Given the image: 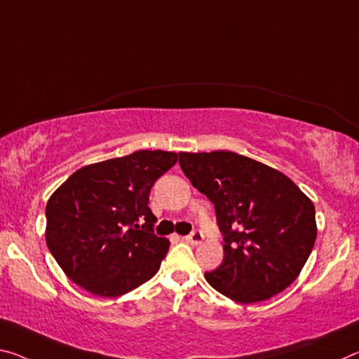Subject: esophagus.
Here are the masks:
<instances>
[{
	"label": "esophagus",
	"mask_w": 359,
	"mask_h": 359,
	"mask_svg": "<svg viewBox=\"0 0 359 359\" xmlns=\"http://www.w3.org/2000/svg\"><path fill=\"white\" fill-rule=\"evenodd\" d=\"M203 240H204V235H203L201 231H198V230L193 231L191 235L185 236V241H189L190 244H200Z\"/></svg>",
	"instance_id": "esophagus-1"
}]
</instances>
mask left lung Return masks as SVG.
Returning a JSON list of instances; mask_svg holds the SVG:
<instances>
[{
  "instance_id": "8db88e82",
  "label": "left lung",
  "mask_w": 359,
  "mask_h": 359,
  "mask_svg": "<svg viewBox=\"0 0 359 359\" xmlns=\"http://www.w3.org/2000/svg\"><path fill=\"white\" fill-rule=\"evenodd\" d=\"M179 163L214 204L224 233V262L204 273L210 286L238 304L291 286L316 240L310 198L280 170L233 151H180Z\"/></svg>"
}]
</instances>
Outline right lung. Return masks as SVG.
<instances>
[{
    "label": "right lung",
    "mask_w": 359,
    "mask_h": 359,
    "mask_svg": "<svg viewBox=\"0 0 359 359\" xmlns=\"http://www.w3.org/2000/svg\"><path fill=\"white\" fill-rule=\"evenodd\" d=\"M177 153L139 150L73 172L46 204V244L70 280L99 297H118L149 281L169 240L153 233L155 182Z\"/></svg>",
    "instance_id": "right-lung-1"
}]
</instances>
